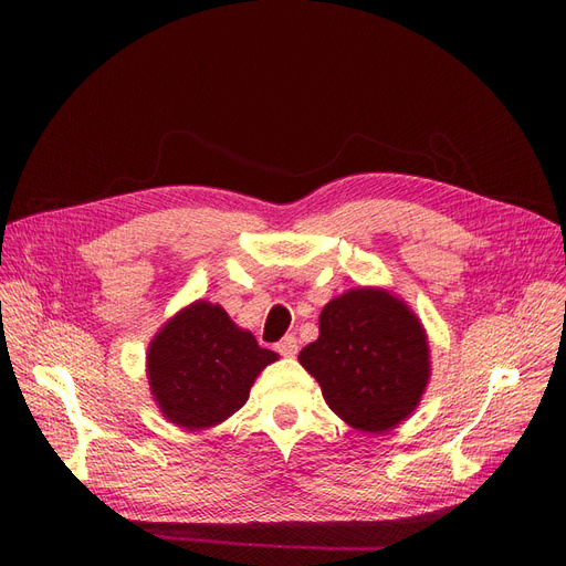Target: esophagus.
I'll list each match as a JSON object with an SVG mask.
<instances>
[{"instance_id":"esophagus-1","label":"esophagus","mask_w":566,"mask_h":566,"mask_svg":"<svg viewBox=\"0 0 566 566\" xmlns=\"http://www.w3.org/2000/svg\"><path fill=\"white\" fill-rule=\"evenodd\" d=\"M275 348H277V353L286 355V358H291V355L298 353V339H295L293 335H286V337H282V339L275 344Z\"/></svg>"}]
</instances>
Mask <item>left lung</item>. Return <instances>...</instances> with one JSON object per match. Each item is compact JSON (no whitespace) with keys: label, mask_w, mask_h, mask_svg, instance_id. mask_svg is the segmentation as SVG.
I'll return each instance as SVG.
<instances>
[{"label":"left lung","mask_w":566,"mask_h":566,"mask_svg":"<svg viewBox=\"0 0 566 566\" xmlns=\"http://www.w3.org/2000/svg\"><path fill=\"white\" fill-rule=\"evenodd\" d=\"M298 360L339 418L371 433L408 418L429 380L420 321L401 301L374 289H353L325 305L318 339Z\"/></svg>","instance_id":"obj_1"}]
</instances>
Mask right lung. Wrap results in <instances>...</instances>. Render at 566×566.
<instances>
[{
	"label": "right lung",
	"instance_id": "1",
	"mask_svg": "<svg viewBox=\"0 0 566 566\" xmlns=\"http://www.w3.org/2000/svg\"><path fill=\"white\" fill-rule=\"evenodd\" d=\"M275 360L220 305L199 301L174 316L148 348V382L167 420L195 431L241 408L256 374Z\"/></svg>",
	"mask_w": 566,
	"mask_h": 566
}]
</instances>
